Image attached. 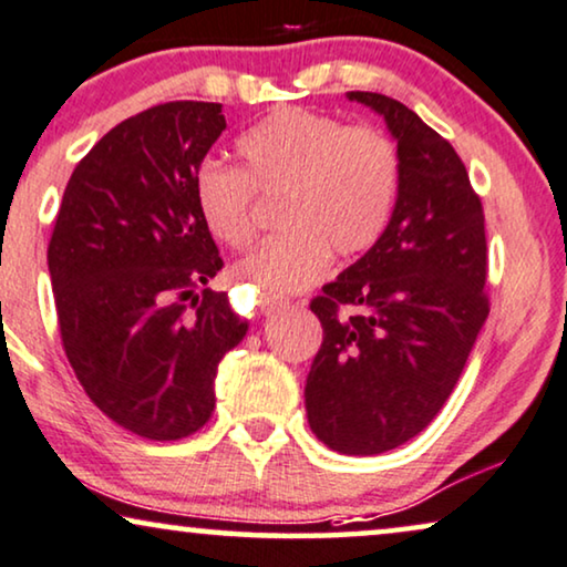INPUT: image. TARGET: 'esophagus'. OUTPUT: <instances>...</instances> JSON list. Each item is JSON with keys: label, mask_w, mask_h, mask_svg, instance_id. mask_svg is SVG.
<instances>
[{"label": "esophagus", "mask_w": 567, "mask_h": 567, "mask_svg": "<svg viewBox=\"0 0 567 567\" xmlns=\"http://www.w3.org/2000/svg\"><path fill=\"white\" fill-rule=\"evenodd\" d=\"M285 306H288V300L271 296V292H261V296H259V311H261L264 316H271V313L282 311Z\"/></svg>", "instance_id": "esophagus-1"}]
</instances>
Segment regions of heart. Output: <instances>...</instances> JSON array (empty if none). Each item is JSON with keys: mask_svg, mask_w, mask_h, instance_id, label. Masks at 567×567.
<instances>
[{"mask_svg": "<svg viewBox=\"0 0 567 567\" xmlns=\"http://www.w3.org/2000/svg\"><path fill=\"white\" fill-rule=\"evenodd\" d=\"M244 171L205 161L194 202L207 230L230 248L254 238V192L275 196L277 228L240 261V275L271 292L316 282L329 251L350 259L383 236L402 163L386 134L306 109H279L238 140Z\"/></svg>", "mask_w": 567, "mask_h": 567, "instance_id": "b5f03b06", "label": "heart"}]
</instances>
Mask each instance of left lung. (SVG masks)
Listing matches in <instances>:
<instances>
[{
  "label": "left lung",
  "instance_id": "obj_1",
  "mask_svg": "<svg viewBox=\"0 0 567 567\" xmlns=\"http://www.w3.org/2000/svg\"><path fill=\"white\" fill-rule=\"evenodd\" d=\"M347 97L386 121L402 176L383 236L311 300L323 342L306 412L331 451L375 456L422 433L454 391L489 313L487 238L449 140L394 97Z\"/></svg>",
  "mask_w": 567,
  "mask_h": 567
}]
</instances>
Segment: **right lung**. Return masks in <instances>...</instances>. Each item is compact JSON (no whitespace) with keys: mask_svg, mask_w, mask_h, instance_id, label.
Returning <instances> with one entry per match:
<instances>
[{"mask_svg":"<svg viewBox=\"0 0 567 567\" xmlns=\"http://www.w3.org/2000/svg\"><path fill=\"white\" fill-rule=\"evenodd\" d=\"M225 130L220 103L173 101L121 121L64 188L49 275L74 375L103 414L178 441L215 410L217 365L240 339L194 202V173Z\"/></svg>","mask_w":567,"mask_h":567,"instance_id":"add662e5","label":"right lung"}]
</instances>
